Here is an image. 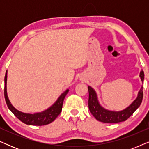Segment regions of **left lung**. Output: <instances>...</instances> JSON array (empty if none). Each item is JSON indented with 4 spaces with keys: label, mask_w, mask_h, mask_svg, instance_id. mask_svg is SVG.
<instances>
[{
    "label": "left lung",
    "mask_w": 149,
    "mask_h": 149,
    "mask_svg": "<svg viewBox=\"0 0 149 149\" xmlns=\"http://www.w3.org/2000/svg\"><path fill=\"white\" fill-rule=\"evenodd\" d=\"M140 77L142 82L144 78V71L141 70L140 72ZM89 101L88 106L90 113L97 121L108 123H116L125 121L133 114L136 110L141 104L143 98V86L138 91L136 99L123 111H112L105 109L100 104L97 99V93L92 87L88 86Z\"/></svg>",
    "instance_id": "left-lung-1"
}]
</instances>
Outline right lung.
I'll return each mask as SVG.
<instances>
[{
  "mask_svg": "<svg viewBox=\"0 0 149 149\" xmlns=\"http://www.w3.org/2000/svg\"><path fill=\"white\" fill-rule=\"evenodd\" d=\"M7 70L6 71L5 76V92H4V94H5V101L8 108L17 119H19L23 123L30 125H45L54 121L62 111L63 102L69 91L68 89H66L64 92H63L60 95V97L52 107L45 110L44 111L34 114L24 113L14 108L10 102L7 92Z\"/></svg>",
  "mask_w": 149,
  "mask_h": 149,
  "instance_id": "add662e5",
  "label": "right lung"
}]
</instances>
